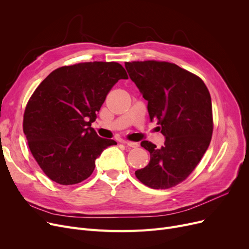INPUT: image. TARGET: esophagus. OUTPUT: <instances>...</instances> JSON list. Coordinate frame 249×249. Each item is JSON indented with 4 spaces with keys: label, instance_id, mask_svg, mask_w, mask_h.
Here are the masks:
<instances>
[{
    "label": "esophagus",
    "instance_id": "esophagus-1",
    "mask_svg": "<svg viewBox=\"0 0 249 249\" xmlns=\"http://www.w3.org/2000/svg\"><path fill=\"white\" fill-rule=\"evenodd\" d=\"M123 143L125 145L129 146V147H132V148H137L139 146V143L138 142H132V141H123Z\"/></svg>",
    "mask_w": 249,
    "mask_h": 249
}]
</instances>
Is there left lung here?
<instances>
[{
	"mask_svg": "<svg viewBox=\"0 0 249 249\" xmlns=\"http://www.w3.org/2000/svg\"><path fill=\"white\" fill-rule=\"evenodd\" d=\"M125 68L148 102L150 120L158 121L165 137L160 148L141 141V146L150 153V161L135 176L152 189L175 187L190 176L210 144V93L200 77L175 63L133 61L125 62Z\"/></svg>",
	"mask_w": 249,
	"mask_h": 249,
	"instance_id": "8db88e82",
	"label": "left lung"
}]
</instances>
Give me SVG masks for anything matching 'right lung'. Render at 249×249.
Masks as SVG:
<instances>
[{"label": "right lung", "instance_id": "obj_1", "mask_svg": "<svg viewBox=\"0 0 249 249\" xmlns=\"http://www.w3.org/2000/svg\"><path fill=\"white\" fill-rule=\"evenodd\" d=\"M128 75L118 62H84L52 71L25 109L23 131L43 173L59 185H75L95 169L105 148L116 145L90 127L112 87Z\"/></svg>", "mask_w": 249, "mask_h": 249}]
</instances>
